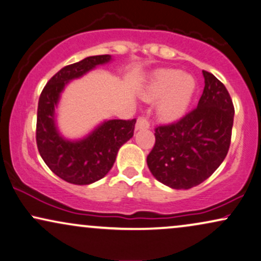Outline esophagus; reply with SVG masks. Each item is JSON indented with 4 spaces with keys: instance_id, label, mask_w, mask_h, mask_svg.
I'll use <instances>...</instances> for the list:
<instances>
[{
    "instance_id": "34e87169",
    "label": "esophagus",
    "mask_w": 261,
    "mask_h": 261,
    "mask_svg": "<svg viewBox=\"0 0 261 261\" xmlns=\"http://www.w3.org/2000/svg\"><path fill=\"white\" fill-rule=\"evenodd\" d=\"M150 126L149 120L146 117H140L136 123V130H142V128H148Z\"/></svg>"
}]
</instances>
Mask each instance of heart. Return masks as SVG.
Wrapping results in <instances>:
<instances>
[{"mask_svg":"<svg viewBox=\"0 0 261 261\" xmlns=\"http://www.w3.org/2000/svg\"><path fill=\"white\" fill-rule=\"evenodd\" d=\"M195 91L193 75L178 70L164 68L154 72L146 90L149 100L161 99L158 112L165 120H176L186 113Z\"/></svg>","mask_w":261,"mask_h":261,"instance_id":"1","label":"heart"}]
</instances>
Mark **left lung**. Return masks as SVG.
<instances>
[{"mask_svg": "<svg viewBox=\"0 0 261 261\" xmlns=\"http://www.w3.org/2000/svg\"><path fill=\"white\" fill-rule=\"evenodd\" d=\"M204 88L197 107L179 120L155 127L147 156L150 172L173 189H190L206 180L229 151L233 125L232 100L219 79L202 71Z\"/></svg>", "mask_w": 261, "mask_h": 261, "instance_id": "8db88e82", "label": "left lung"}]
</instances>
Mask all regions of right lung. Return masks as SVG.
I'll return each instance as SVG.
<instances>
[{
	"label": "right lung",
	"instance_id": "obj_1",
	"mask_svg": "<svg viewBox=\"0 0 261 261\" xmlns=\"http://www.w3.org/2000/svg\"><path fill=\"white\" fill-rule=\"evenodd\" d=\"M110 60L111 55H96L65 66L49 79L39 96L38 151L49 169L68 183L87 186L103 178L113 166L119 148L134 136L136 119L107 120L79 141L65 140L55 125L54 111L65 85Z\"/></svg>",
	"mask_w": 261,
	"mask_h": 261
}]
</instances>
